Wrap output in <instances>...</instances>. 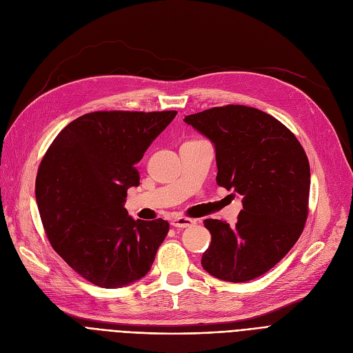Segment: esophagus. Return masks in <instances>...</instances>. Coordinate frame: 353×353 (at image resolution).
I'll return each mask as SVG.
<instances>
[{
    "label": "esophagus",
    "mask_w": 353,
    "mask_h": 353,
    "mask_svg": "<svg viewBox=\"0 0 353 353\" xmlns=\"http://www.w3.org/2000/svg\"><path fill=\"white\" fill-rule=\"evenodd\" d=\"M193 224H196V221L192 219H188V217H174L172 220V225L180 227V229H185V227H190Z\"/></svg>",
    "instance_id": "1"
}]
</instances>
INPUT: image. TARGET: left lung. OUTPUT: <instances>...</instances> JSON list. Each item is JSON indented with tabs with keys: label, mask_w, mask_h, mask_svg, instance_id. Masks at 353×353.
I'll list each match as a JSON object with an SVG mask.
<instances>
[{
	"label": "left lung",
	"mask_w": 353,
	"mask_h": 353,
	"mask_svg": "<svg viewBox=\"0 0 353 353\" xmlns=\"http://www.w3.org/2000/svg\"><path fill=\"white\" fill-rule=\"evenodd\" d=\"M185 121L211 139L217 185L243 196L237 223L207 219L211 245L202 267L232 283L254 280L298 242L308 219L310 161L283 123L246 105L214 107Z\"/></svg>",
	"instance_id": "1"
}]
</instances>
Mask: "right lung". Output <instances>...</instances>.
Wrapping results in <instances>:
<instances>
[{"mask_svg": "<svg viewBox=\"0 0 353 353\" xmlns=\"http://www.w3.org/2000/svg\"><path fill=\"white\" fill-rule=\"evenodd\" d=\"M177 111H94L57 134L38 168L35 193L48 241L79 276L116 289L142 279L170 225L133 220L128 189L148 146Z\"/></svg>", "mask_w": 353, "mask_h": 353, "instance_id": "1", "label": "right lung"}]
</instances>
